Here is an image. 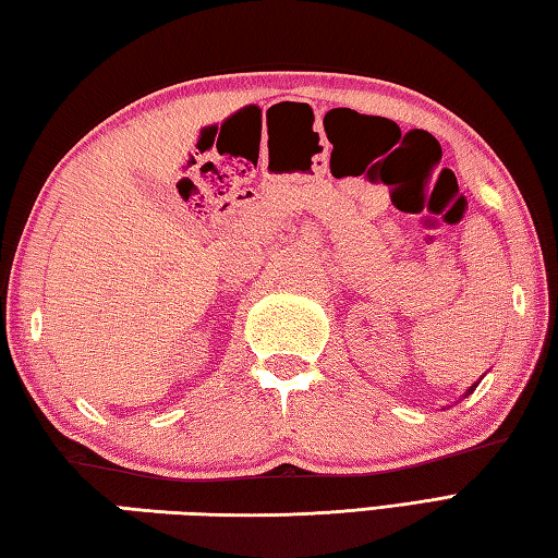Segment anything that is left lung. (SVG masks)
<instances>
[{
  "label": "left lung",
  "mask_w": 558,
  "mask_h": 558,
  "mask_svg": "<svg viewBox=\"0 0 558 558\" xmlns=\"http://www.w3.org/2000/svg\"><path fill=\"white\" fill-rule=\"evenodd\" d=\"M476 386H478V384H474V386H471V388H469V391H466V396H469V393H474V391H476Z\"/></svg>",
  "instance_id": "left-lung-1"
}]
</instances>
